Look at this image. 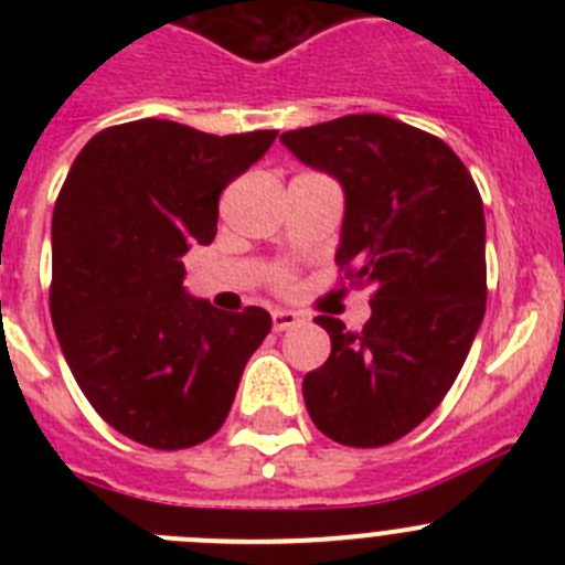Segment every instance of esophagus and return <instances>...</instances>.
<instances>
[{
    "label": "esophagus",
    "instance_id": "1",
    "mask_svg": "<svg viewBox=\"0 0 565 565\" xmlns=\"http://www.w3.org/2000/svg\"><path fill=\"white\" fill-rule=\"evenodd\" d=\"M271 322H274V331H291V328H297L302 319H299V313L277 308V311L271 313Z\"/></svg>",
    "mask_w": 565,
    "mask_h": 565
}]
</instances>
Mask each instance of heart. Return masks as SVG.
<instances>
[{
    "label": "heart",
    "mask_w": 565,
    "mask_h": 565,
    "mask_svg": "<svg viewBox=\"0 0 565 565\" xmlns=\"http://www.w3.org/2000/svg\"><path fill=\"white\" fill-rule=\"evenodd\" d=\"M277 286H279V288H288V286H291V274H288V271H279V274H277Z\"/></svg>",
    "instance_id": "heart-1"
}]
</instances>
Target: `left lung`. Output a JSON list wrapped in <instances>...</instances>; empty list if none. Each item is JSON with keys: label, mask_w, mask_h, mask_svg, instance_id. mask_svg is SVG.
<instances>
[{"label": "left lung", "mask_w": 565, "mask_h": 565, "mask_svg": "<svg viewBox=\"0 0 565 565\" xmlns=\"http://www.w3.org/2000/svg\"><path fill=\"white\" fill-rule=\"evenodd\" d=\"M279 141L342 183L337 266L373 291L362 331L313 319L331 356L302 382L306 407L333 441L384 447L441 404L487 311L481 192L441 138L387 115H344Z\"/></svg>", "instance_id": "left-lung-1"}]
</instances>
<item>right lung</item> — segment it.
Instances as JSON below:
<instances>
[{
    "label": "right lung",
    "instance_id": "obj_1",
    "mask_svg": "<svg viewBox=\"0 0 565 565\" xmlns=\"http://www.w3.org/2000/svg\"><path fill=\"white\" fill-rule=\"evenodd\" d=\"M277 129L209 135L141 118L96 132L53 209L50 317L98 416L152 450L221 430L243 367L271 331L263 308L186 297L181 257L217 234V201Z\"/></svg>",
    "mask_w": 565,
    "mask_h": 565
}]
</instances>
